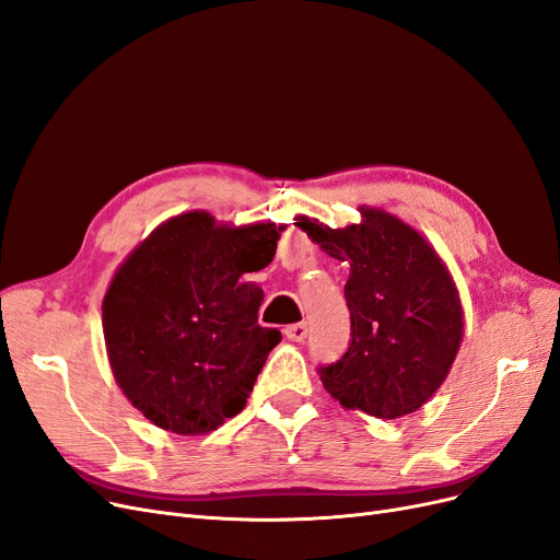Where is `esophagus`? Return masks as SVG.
Listing matches in <instances>:
<instances>
[{"label":"esophagus","instance_id":"esophagus-1","mask_svg":"<svg viewBox=\"0 0 560 560\" xmlns=\"http://www.w3.org/2000/svg\"><path fill=\"white\" fill-rule=\"evenodd\" d=\"M285 337L291 339V341H304L306 339V335H308V325L306 323H295V325H288L285 329Z\"/></svg>","mask_w":560,"mask_h":560}]
</instances>
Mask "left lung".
Listing matches in <instances>:
<instances>
[{"mask_svg":"<svg viewBox=\"0 0 560 560\" xmlns=\"http://www.w3.org/2000/svg\"><path fill=\"white\" fill-rule=\"evenodd\" d=\"M360 223L295 225L327 256L348 260L346 355L320 369L343 408L395 420L422 408L445 383L464 339V306L445 260L397 214L360 205Z\"/></svg>","mask_w":560,"mask_h":560,"instance_id":"obj_1","label":"left lung"}]
</instances>
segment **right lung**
Here are the masks:
<instances>
[{"instance_id": "1", "label": "right lung", "mask_w": 560, "mask_h": 560, "mask_svg": "<svg viewBox=\"0 0 560 560\" xmlns=\"http://www.w3.org/2000/svg\"><path fill=\"white\" fill-rule=\"evenodd\" d=\"M283 223L165 219L121 260L103 295V339L124 397L159 429L214 431L244 408L281 332L258 325L262 288L242 281L272 262Z\"/></svg>"}]
</instances>
